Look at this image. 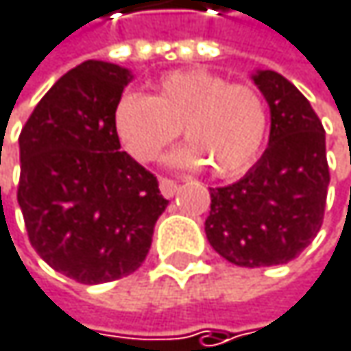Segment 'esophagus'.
Segmentation results:
<instances>
[{
	"label": "esophagus",
	"mask_w": 351,
	"mask_h": 351,
	"mask_svg": "<svg viewBox=\"0 0 351 351\" xmlns=\"http://www.w3.org/2000/svg\"><path fill=\"white\" fill-rule=\"evenodd\" d=\"M159 190L165 198H171L178 192V182L169 178H159Z\"/></svg>",
	"instance_id": "34e87169"
}]
</instances>
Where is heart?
I'll return each instance as SVG.
<instances>
[{"instance_id":"heart-1","label":"heart","mask_w":351,"mask_h":351,"mask_svg":"<svg viewBox=\"0 0 351 351\" xmlns=\"http://www.w3.org/2000/svg\"><path fill=\"white\" fill-rule=\"evenodd\" d=\"M267 123L265 101L252 86L204 70L169 72L153 97L125 93L115 105V130L134 159H157L182 128L190 145L178 149L171 163L206 165L215 178L240 176L256 161Z\"/></svg>"}]
</instances>
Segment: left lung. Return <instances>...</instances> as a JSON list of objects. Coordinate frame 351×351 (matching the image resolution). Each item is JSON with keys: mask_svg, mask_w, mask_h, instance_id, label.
I'll list each match as a JSON object with an SVG mask.
<instances>
[{"mask_svg": "<svg viewBox=\"0 0 351 351\" xmlns=\"http://www.w3.org/2000/svg\"><path fill=\"white\" fill-rule=\"evenodd\" d=\"M271 109L269 147L236 184L210 188L204 234L238 267H273L295 258L323 226L329 165L325 130L306 99L273 70L252 74Z\"/></svg>", "mask_w": 351, "mask_h": 351, "instance_id": "obj_1", "label": "left lung"}]
</instances>
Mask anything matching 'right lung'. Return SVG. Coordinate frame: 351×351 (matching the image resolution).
<instances>
[{"instance_id": "right-lung-1", "label": "right lung", "mask_w": 351, "mask_h": 351, "mask_svg": "<svg viewBox=\"0 0 351 351\" xmlns=\"http://www.w3.org/2000/svg\"><path fill=\"white\" fill-rule=\"evenodd\" d=\"M132 74L88 60L38 101L20 132L28 240L62 275L95 285L134 273L167 202L157 178L119 151L115 105Z\"/></svg>"}]
</instances>
